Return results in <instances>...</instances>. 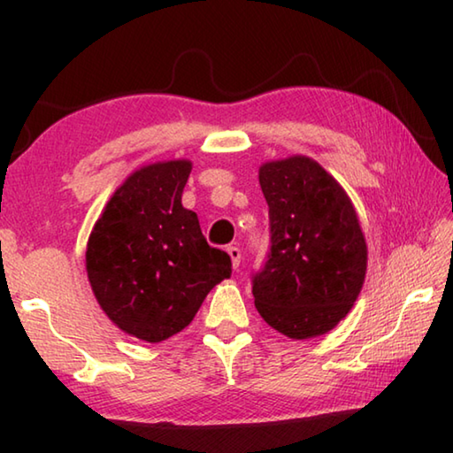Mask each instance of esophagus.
I'll return each mask as SVG.
<instances>
[{
	"mask_svg": "<svg viewBox=\"0 0 453 453\" xmlns=\"http://www.w3.org/2000/svg\"><path fill=\"white\" fill-rule=\"evenodd\" d=\"M227 254H229V257H232V265L237 270V267H240V262H242V250L237 248V245H229Z\"/></svg>",
	"mask_w": 453,
	"mask_h": 453,
	"instance_id": "esophagus-1",
	"label": "esophagus"
}]
</instances>
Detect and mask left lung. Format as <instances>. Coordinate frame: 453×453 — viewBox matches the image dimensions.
Here are the masks:
<instances>
[{
	"instance_id": "8db88e82",
	"label": "left lung",
	"mask_w": 453,
	"mask_h": 453,
	"mask_svg": "<svg viewBox=\"0 0 453 453\" xmlns=\"http://www.w3.org/2000/svg\"><path fill=\"white\" fill-rule=\"evenodd\" d=\"M272 250L254 275L256 310L291 340L334 329L348 316L367 272V243L349 196L316 159L259 165Z\"/></svg>"
}]
</instances>
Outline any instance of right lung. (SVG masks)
<instances>
[{
    "instance_id": "right-lung-1",
    "label": "right lung",
    "mask_w": 453,
    "mask_h": 453,
    "mask_svg": "<svg viewBox=\"0 0 453 453\" xmlns=\"http://www.w3.org/2000/svg\"><path fill=\"white\" fill-rule=\"evenodd\" d=\"M189 159L129 173L91 229L86 270L99 308L121 332L157 343L191 324L205 296L232 275L181 205Z\"/></svg>"
}]
</instances>
